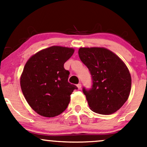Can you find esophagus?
Wrapping results in <instances>:
<instances>
[{
  "label": "esophagus",
  "mask_w": 147,
  "mask_h": 147,
  "mask_svg": "<svg viewBox=\"0 0 147 147\" xmlns=\"http://www.w3.org/2000/svg\"><path fill=\"white\" fill-rule=\"evenodd\" d=\"M77 87H78V88L79 89V90H80L81 87H82V84H81L80 83H79V84H77Z\"/></svg>",
  "instance_id": "34e87169"
}]
</instances>
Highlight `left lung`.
<instances>
[{
  "label": "left lung",
  "mask_w": 147,
  "mask_h": 147,
  "mask_svg": "<svg viewBox=\"0 0 147 147\" xmlns=\"http://www.w3.org/2000/svg\"><path fill=\"white\" fill-rule=\"evenodd\" d=\"M78 54L92 80V88L82 89L90 109L100 115L115 113L130 94L131 78L127 67L104 47H80Z\"/></svg>",
  "instance_id": "8db88e82"
}]
</instances>
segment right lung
I'll return each mask as SVG.
<instances>
[{
    "label": "right lung",
    "instance_id": "add662e5",
    "mask_svg": "<svg viewBox=\"0 0 147 147\" xmlns=\"http://www.w3.org/2000/svg\"><path fill=\"white\" fill-rule=\"evenodd\" d=\"M74 49L52 46L32 55L20 77L22 92L30 107L38 115L54 117L67 107L70 94L77 86L68 82L69 72L65 62Z\"/></svg>",
    "mask_w": 147,
    "mask_h": 147
}]
</instances>
